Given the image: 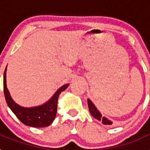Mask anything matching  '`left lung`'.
Listing matches in <instances>:
<instances>
[{
  "instance_id": "1",
  "label": "left lung",
  "mask_w": 150,
  "mask_h": 150,
  "mask_svg": "<svg viewBox=\"0 0 150 150\" xmlns=\"http://www.w3.org/2000/svg\"><path fill=\"white\" fill-rule=\"evenodd\" d=\"M88 102V110H89L90 113L91 114V116H93L94 118H95L96 120H98V121L102 122V123L104 125H112V122L110 120H108L107 118L104 117V116H102L101 113L98 111V110L97 109L96 107L95 106V104L88 99L87 100Z\"/></svg>"
}]
</instances>
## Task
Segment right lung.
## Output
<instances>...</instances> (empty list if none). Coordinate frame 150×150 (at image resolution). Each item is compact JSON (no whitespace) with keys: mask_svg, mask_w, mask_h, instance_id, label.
Segmentation results:
<instances>
[{"mask_svg":"<svg viewBox=\"0 0 150 150\" xmlns=\"http://www.w3.org/2000/svg\"><path fill=\"white\" fill-rule=\"evenodd\" d=\"M6 67L4 74V91L5 99L7 105L16 117L28 126L43 128L51 125L56 116L57 104L59 95L68 87L69 84L62 86L45 104L37 107H24L17 104L10 96L9 90L6 87Z\"/></svg>","mask_w":150,"mask_h":150,"instance_id":"1","label":"right lung"}]
</instances>
